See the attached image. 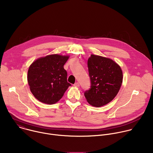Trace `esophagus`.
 I'll return each instance as SVG.
<instances>
[{
	"label": "esophagus",
	"instance_id": "34e87169",
	"mask_svg": "<svg viewBox=\"0 0 153 153\" xmlns=\"http://www.w3.org/2000/svg\"><path fill=\"white\" fill-rule=\"evenodd\" d=\"M79 82H76V83H75L74 84V86H76V87H78V86H79Z\"/></svg>",
	"mask_w": 153,
	"mask_h": 153
}]
</instances>
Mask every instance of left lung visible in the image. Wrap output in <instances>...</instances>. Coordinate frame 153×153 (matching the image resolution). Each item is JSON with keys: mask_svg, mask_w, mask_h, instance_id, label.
<instances>
[{"mask_svg": "<svg viewBox=\"0 0 153 153\" xmlns=\"http://www.w3.org/2000/svg\"><path fill=\"white\" fill-rule=\"evenodd\" d=\"M91 88L84 93L89 104L100 107L108 104L119 93L123 81V73L113 60L91 54L88 60Z\"/></svg>", "mask_w": 153, "mask_h": 153, "instance_id": "1", "label": "left lung"}]
</instances>
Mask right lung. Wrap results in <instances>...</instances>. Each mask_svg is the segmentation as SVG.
Returning a JSON list of instances; mask_svg holds the SVG:
<instances>
[{"label": "right lung", "instance_id": "right-lung-1", "mask_svg": "<svg viewBox=\"0 0 153 153\" xmlns=\"http://www.w3.org/2000/svg\"><path fill=\"white\" fill-rule=\"evenodd\" d=\"M70 56L47 55L34 60L29 67L27 80L33 96L40 102L54 104L71 86L63 65Z\"/></svg>", "mask_w": 153, "mask_h": 153}]
</instances>
